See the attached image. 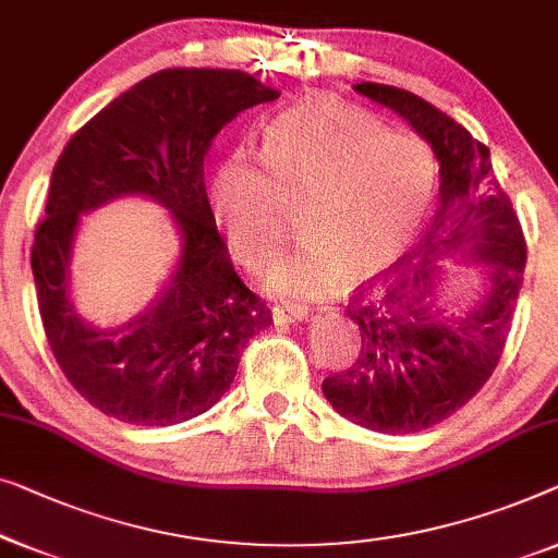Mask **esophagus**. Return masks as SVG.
<instances>
[{"label":"esophagus","instance_id":"esophagus-1","mask_svg":"<svg viewBox=\"0 0 558 558\" xmlns=\"http://www.w3.org/2000/svg\"><path fill=\"white\" fill-rule=\"evenodd\" d=\"M271 317L277 325H292V322H304L310 317L306 306H294V304H274Z\"/></svg>","mask_w":558,"mask_h":558}]
</instances>
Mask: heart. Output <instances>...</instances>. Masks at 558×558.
<instances>
[{"mask_svg": "<svg viewBox=\"0 0 558 558\" xmlns=\"http://www.w3.org/2000/svg\"><path fill=\"white\" fill-rule=\"evenodd\" d=\"M259 166L233 156L208 198L233 259L256 269L284 241L296 211L304 241L262 274L277 296H322L339 277L362 281L398 256L430 208L438 163L423 138L387 133L332 98L281 112L264 131Z\"/></svg>", "mask_w": 558, "mask_h": 558, "instance_id": "obj_1", "label": "heart"}]
</instances>
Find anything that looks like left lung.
I'll use <instances>...</instances> for the list:
<instances>
[{"label": "left lung", "mask_w": 558, "mask_h": 558, "mask_svg": "<svg viewBox=\"0 0 558 558\" xmlns=\"http://www.w3.org/2000/svg\"><path fill=\"white\" fill-rule=\"evenodd\" d=\"M354 90L398 112L430 145L440 163L438 211L415 252L347 304L360 354L350 369L327 377L322 392L354 425L405 435L453 415L496 369L523 284L526 241L486 145L400 87L360 83ZM448 258L487 266L484 292L465 311L439 296Z\"/></svg>", "instance_id": "left-lung-1"}]
</instances>
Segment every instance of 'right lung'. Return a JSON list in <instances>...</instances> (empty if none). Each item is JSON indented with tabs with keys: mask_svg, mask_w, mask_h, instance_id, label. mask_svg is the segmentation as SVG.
Wrapping results in <instances>:
<instances>
[{
	"mask_svg": "<svg viewBox=\"0 0 558 558\" xmlns=\"http://www.w3.org/2000/svg\"><path fill=\"white\" fill-rule=\"evenodd\" d=\"M279 93L241 70L173 68L141 80L87 120L54 163L32 244L39 317L70 385L100 413L166 427L206 413L236 377L271 312L233 271L206 196L204 158L223 125ZM145 195L180 229L182 254L148 311L120 328L83 320L69 296L78 216Z\"/></svg>",
	"mask_w": 558,
	"mask_h": 558,
	"instance_id": "obj_1",
	"label": "right lung"
}]
</instances>
